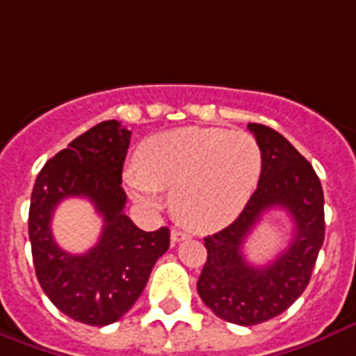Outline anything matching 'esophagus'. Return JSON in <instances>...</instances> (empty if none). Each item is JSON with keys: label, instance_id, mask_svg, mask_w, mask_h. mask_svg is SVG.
<instances>
[{"label": "esophagus", "instance_id": "34e87169", "mask_svg": "<svg viewBox=\"0 0 356 356\" xmlns=\"http://www.w3.org/2000/svg\"><path fill=\"white\" fill-rule=\"evenodd\" d=\"M189 238V234L181 232V230H178V228H175L172 232H170V239H172V243H180V241H184V239Z\"/></svg>", "mask_w": 356, "mask_h": 356}]
</instances>
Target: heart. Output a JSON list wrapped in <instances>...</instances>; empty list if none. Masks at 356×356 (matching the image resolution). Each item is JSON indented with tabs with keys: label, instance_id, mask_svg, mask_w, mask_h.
Listing matches in <instances>:
<instances>
[{
	"label": "heart",
	"instance_id": "1",
	"mask_svg": "<svg viewBox=\"0 0 356 356\" xmlns=\"http://www.w3.org/2000/svg\"><path fill=\"white\" fill-rule=\"evenodd\" d=\"M261 172V148L243 129L186 126L152 135L137 150V167L124 170L129 195L158 209L161 189L172 191L181 225L211 232L236 219Z\"/></svg>",
	"mask_w": 356,
	"mask_h": 356
}]
</instances>
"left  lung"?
<instances>
[{
  "label": "left lung",
  "instance_id": "obj_1",
  "mask_svg": "<svg viewBox=\"0 0 356 356\" xmlns=\"http://www.w3.org/2000/svg\"><path fill=\"white\" fill-rule=\"evenodd\" d=\"M247 128L261 148L258 187L232 225L204 238L208 258L197 282L198 296L217 318L243 327L277 318L299 299L325 239L323 189L312 165L275 129ZM277 207L291 213L294 238L271 264L250 266L244 239L266 211Z\"/></svg>",
  "mask_w": 356,
  "mask_h": 356
}]
</instances>
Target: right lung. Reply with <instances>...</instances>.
Segmentation results:
<instances>
[{
    "mask_svg": "<svg viewBox=\"0 0 356 356\" xmlns=\"http://www.w3.org/2000/svg\"><path fill=\"white\" fill-rule=\"evenodd\" d=\"M131 131L106 120L55 154L38 172L29 206V241L44 293L79 323L104 327L134 307L170 232H145L124 213L122 165ZM85 196L104 217L99 243L85 255H70L54 243L51 217L60 200Z\"/></svg>",
    "mask_w": 356,
    "mask_h": 356,
    "instance_id": "add662e5",
    "label": "right lung"
}]
</instances>
